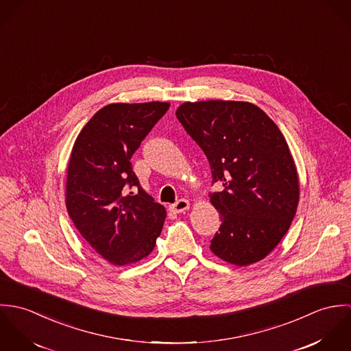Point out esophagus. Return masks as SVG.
Here are the masks:
<instances>
[{
  "mask_svg": "<svg viewBox=\"0 0 351 351\" xmlns=\"http://www.w3.org/2000/svg\"><path fill=\"white\" fill-rule=\"evenodd\" d=\"M189 208H191V202L186 200V199H181V200L177 201L176 204H173L170 206V209L173 212H176V213H181V212H184V210H186Z\"/></svg>",
  "mask_w": 351,
  "mask_h": 351,
  "instance_id": "esophagus-1",
  "label": "esophagus"
}]
</instances>
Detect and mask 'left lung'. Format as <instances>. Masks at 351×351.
Returning <instances> with one entry per match:
<instances>
[{
    "label": "left lung",
    "mask_w": 351,
    "mask_h": 351,
    "mask_svg": "<svg viewBox=\"0 0 351 351\" xmlns=\"http://www.w3.org/2000/svg\"><path fill=\"white\" fill-rule=\"evenodd\" d=\"M176 114L206 155L212 182L224 186L209 195L221 219L209 249L241 267L263 259L288 232L300 200L280 128L247 101H186Z\"/></svg>",
    "instance_id": "obj_1"
}]
</instances>
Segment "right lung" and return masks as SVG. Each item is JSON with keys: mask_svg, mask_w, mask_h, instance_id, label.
Listing matches in <instances>:
<instances>
[{"mask_svg": "<svg viewBox=\"0 0 351 351\" xmlns=\"http://www.w3.org/2000/svg\"><path fill=\"white\" fill-rule=\"evenodd\" d=\"M169 106L160 101L105 105L74 142L66 208L82 238L112 265L149 256L160 235L166 209L142 189L130 159Z\"/></svg>", "mask_w": 351, "mask_h": 351, "instance_id": "right-lung-1", "label": "right lung"}]
</instances>
